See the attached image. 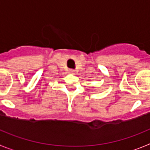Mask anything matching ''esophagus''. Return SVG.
<instances>
[{
    "instance_id": "obj_1",
    "label": "esophagus",
    "mask_w": 150,
    "mask_h": 150,
    "mask_svg": "<svg viewBox=\"0 0 150 150\" xmlns=\"http://www.w3.org/2000/svg\"><path fill=\"white\" fill-rule=\"evenodd\" d=\"M69 72H72V73H74V72H75V70L72 69H69Z\"/></svg>"
}]
</instances>
